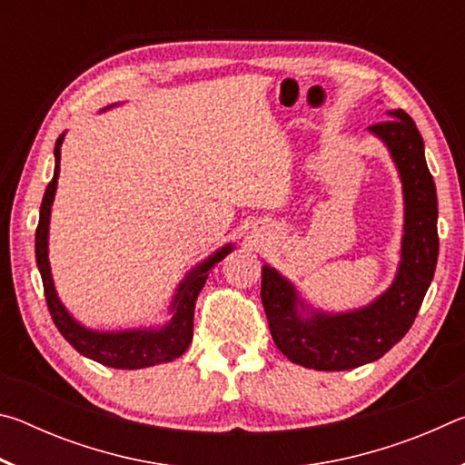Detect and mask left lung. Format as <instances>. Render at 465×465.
<instances>
[{
	"instance_id": "8db88e82",
	"label": "left lung",
	"mask_w": 465,
	"mask_h": 465,
	"mask_svg": "<svg viewBox=\"0 0 465 465\" xmlns=\"http://www.w3.org/2000/svg\"><path fill=\"white\" fill-rule=\"evenodd\" d=\"M375 123V133L390 147L404 184L406 222L402 262L393 285L363 310L349 313L316 312L303 320L299 297L287 279L262 266L261 297L274 344L289 361L318 371H344L381 359L402 341L432 281L439 256L437 191L424 160V143L404 110Z\"/></svg>"
}]
</instances>
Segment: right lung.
<instances>
[{"label": "right lung", "mask_w": 465, "mask_h": 465, "mask_svg": "<svg viewBox=\"0 0 465 465\" xmlns=\"http://www.w3.org/2000/svg\"><path fill=\"white\" fill-rule=\"evenodd\" d=\"M61 141L63 135L54 143V174L53 180L46 186L43 203H41V217H38L36 227V264L43 277L45 287V299L49 305L51 318L57 326L63 338L80 352V355L98 361V363L114 369H143L160 363H168V361L183 355L193 341V320H194V303L199 297L204 281L209 277V271L222 261V258L232 250V246H225L204 261L203 264L188 274V277L180 282L178 293L172 303V322L162 330H129V332H94L77 324V322L69 316L67 310L63 308L59 302L57 291L53 287L49 256H46V238H49V217H51V204L54 199V188H57L59 178V160H61Z\"/></svg>", "instance_id": "1"}]
</instances>
